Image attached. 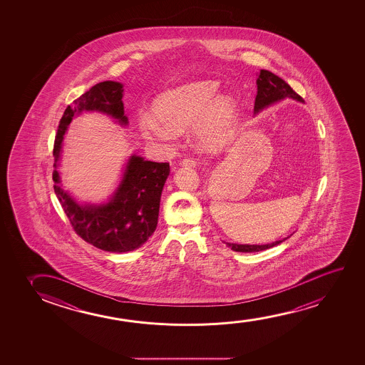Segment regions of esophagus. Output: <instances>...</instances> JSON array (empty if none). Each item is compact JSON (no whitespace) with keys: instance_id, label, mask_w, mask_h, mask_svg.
<instances>
[{"instance_id":"1","label":"esophagus","mask_w":365,"mask_h":365,"mask_svg":"<svg viewBox=\"0 0 365 365\" xmlns=\"http://www.w3.org/2000/svg\"><path fill=\"white\" fill-rule=\"evenodd\" d=\"M198 160L197 158H185L182 162V165H185V167H195V165H198Z\"/></svg>"}]
</instances>
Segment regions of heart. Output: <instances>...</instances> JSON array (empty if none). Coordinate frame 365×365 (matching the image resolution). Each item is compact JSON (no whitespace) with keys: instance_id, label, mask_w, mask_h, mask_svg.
Listing matches in <instances>:
<instances>
[{"instance_id":"heart-1","label":"heart","mask_w":365,"mask_h":365,"mask_svg":"<svg viewBox=\"0 0 365 365\" xmlns=\"http://www.w3.org/2000/svg\"><path fill=\"white\" fill-rule=\"evenodd\" d=\"M220 82L197 81L165 91L153 102V115L142 113L140 130L148 140H170L173 130L195 123V135L203 143L220 145L232 135L237 103L230 96H218Z\"/></svg>"}]
</instances>
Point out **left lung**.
<instances>
[{"mask_svg": "<svg viewBox=\"0 0 365 365\" xmlns=\"http://www.w3.org/2000/svg\"><path fill=\"white\" fill-rule=\"evenodd\" d=\"M285 97H290L293 100L303 101L297 92L290 87L279 76L274 75L273 72L267 70H260L259 76L257 78V96H255V110L264 108L267 106L274 103L277 101L283 100ZM283 240H277L269 245H233L227 243L228 247L235 252H259V250H268L274 245H279Z\"/></svg>", "mask_w": 365, "mask_h": 365, "instance_id": "left-lung-1", "label": "left lung"}]
</instances>
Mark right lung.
I'll return each instance as SVG.
<instances>
[{
	"instance_id": "obj_1",
	"label": "right lung",
	"mask_w": 365,
	"mask_h": 365,
	"mask_svg": "<svg viewBox=\"0 0 365 365\" xmlns=\"http://www.w3.org/2000/svg\"><path fill=\"white\" fill-rule=\"evenodd\" d=\"M122 97L123 88L120 82L105 81L91 87L76 98L72 106H67L56 135L55 170L52 173L56 195L76 233L100 250L117 253L140 248L153 235L158 222L160 195L170 175V163L150 162L132 155L113 198L98 207L77 205L61 187L56 168L63 135L72 117L82 110H98L127 125Z\"/></svg>"
}]
</instances>
